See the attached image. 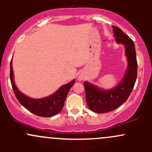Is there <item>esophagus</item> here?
Returning <instances> with one entry per match:
<instances>
[{
    "label": "esophagus",
    "mask_w": 152,
    "mask_h": 152,
    "mask_svg": "<svg viewBox=\"0 0 152 152\" xmlns=\"http://www.w3.org/2000/svg\"><path fill=\"white\" fill-rule=\"evenodd\" d=\"M83 79H84V77L82 76H78V80H79V81H82Z\"/></svg>",
    "instance_id": "1"
}]
</instances>
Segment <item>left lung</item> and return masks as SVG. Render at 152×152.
<instances>
[{
  "mask_svg": "<svg viewBox=\"0 0 152 152\" xmlns=\"http://www.w3.org/2000/svg\"><path fill=\"white\" fill-rule=\"evenodd\" d=\"M114 37L118 44H123L126 57V70L121 81L111 89H102L88 82H84L86 102L89 108L97 113L111 112L124 104L133 90L137 73L135 47L131 38L120 28L113 26Z\"/></svg>",
  "mask_w": 152,
  "mask_h": 152,
  "instance_id": "left-lung-1",
  "label": "left lung"
}]
</instances>
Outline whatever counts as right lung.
Wrapping results in <instances>:
<instances>
[{
  "mask_svg": "<svg viewBox=\"0 0 152 152\" xmlns=\"http://www.w3.org/2000/svg\"><path fill=\"white\" fill-rule=\"evenodd\" d=\"M10 80L15 96L21 105L31 113L40 117H52L61 112L63 108L69 90L75 83V79H73L66 85L61 86L50 96L41 99H32L20 91L15 85L12 69V60L10 63Z\"/></svg>",
  "mask_w": 152,
  "mask_h": 152,
  "instance_id": "1",
  "label": "right lung"
}]
</instances>
